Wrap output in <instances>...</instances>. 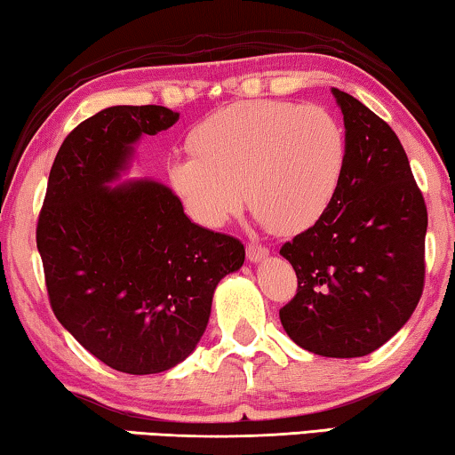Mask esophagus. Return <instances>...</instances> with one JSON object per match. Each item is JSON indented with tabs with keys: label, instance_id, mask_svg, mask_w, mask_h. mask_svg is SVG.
<instances>
[{
	"label": "esophagus",
	"instance_id": "1",
	"mask_svg": "<svg viewBox=\"0 0 455 455\" xmlns=\"http://www.w3.org/2000/svg\"><path fill=\"white\" fill-rule=\"evenodd\" d=\"M246 256H248L250 262H262V260L268 259V248L259 246V243H248Z\"/></svg>",
	"mask_w": 455,
	"mask_h": 455
}]
</instances>
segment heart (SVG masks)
<instances>
[{"mask_svg": "<svg viewBox=\"0 0 455 455\" xmlns=\"http://www.w3.org/2000/svg\"><path fill=\"white\" fill-rule=\"evenodd\" d=\"M195 154L172 157L170 182L201 226H226L243 205L276 234L315 226L339 193L347 140L328 110L243 100L215 110L190 133Z\"/></svg>", "mask_w": 455, "mask_h": 455, "instance_id": "obj_1", "label": "heart"}]
</instances>
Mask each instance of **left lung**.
<instances>
[{
    "label": "left lung",
    "instance_id": "obj_1",
    "mask_svg": "<svg viewBox=\"0 0 455 455\" xmlns=\"http://www.w3.org/2000/svg\"><path fill=\"white\" fill-rule=\"evenodd\" d=\"M331 92L345 121V174L326 215L281 248L298 293L279 318L306 351L353 359L386 345L419 304L427 207L390 124Z\"/></svg>",
    "mask_w": 455,
    "mask_h": 455
}]
</instances>
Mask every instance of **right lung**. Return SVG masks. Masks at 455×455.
I'll return each mask as SVG.
<instances>
[{
	"mask_svg": "<svg viewBox=\"0 0 455 455\" xmlns=\"http://www.w3.org/2000/svg\"><path fill=\"white\" fill-rule=\"evenodd\" d=\"M166 107H110L65 137L36 228L61 326L116 371L182 363L205 332L215 287L243 243L199 226L172 188L131 179L135 146L179 121Z\"/></svg>",
	"mask_w": 455,
	"mask_h": 455,
	"instance_id": "1",
	"label": "right lung"
}]
</instances>
